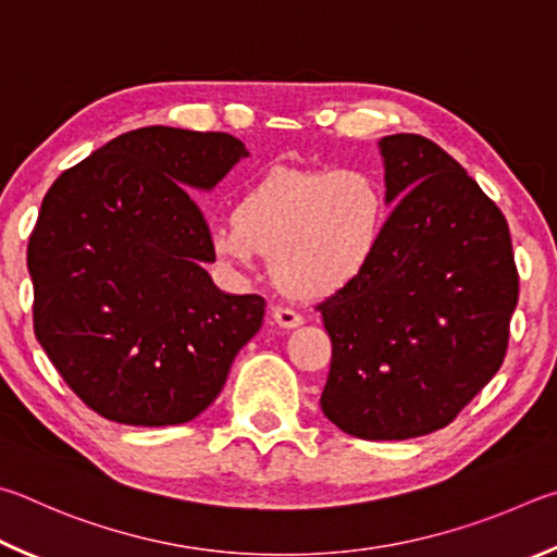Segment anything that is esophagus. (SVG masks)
Listing matches in <instances>:
<instances>
[{
	"label": "esophagus",
	"mask_w": 557,
	"mask_h": 557,
	"mask_svg": "<svg viewBox=\"0 0 557 557\" xmlns=\"http://www.w3.org/2000/svg\"><path fill=\"white\" fill-rule=\"evenodd\" d=\"M271 323L278 325V327H298L304 325V315L296 313L294 308H284V306H273L271 308Z\"/></svg>",
	"instance_id": "esophagus-1"
}]
</instances>
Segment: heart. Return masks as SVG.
<instances>
[{
    "instance_id": "heart-1",
    "label": "heart",
    "mask_w": 557,
    "mask_h": 557,
    "mask_svg": "<svg viewBox=\"0 0 557 557\" xmlns=\"http://www.w3.org/2000/svg\"><path fill=\"white\" fill-rule=\"evenodd\" d=\"M388 224L392 202L374 173L276 169L242 190L232 218L214 222L208 242L224 267L251 269L257 253H267L288 296L325 298L364 276Z\"/></svg>"
}]
</instances>
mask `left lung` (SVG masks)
I'll list each match as a JSON object with an SVG mask.
<instances>
[{"label": "left lung", "mask_w": 557, "mask_h": 557, "mask_svg": "<svg viewBox=\"0 0 557 557\" xmlns=\"http://www.w3.org/2000/svg\"><path fill=\"white\" fill-rule=\"evenodd\" d=\"M382 251L318 310L333 362L320 408L362 441H406L453 423L499 372L519 304L509 224L441 146L384 136Z\"/></svg>", "instance_id": "1"}]
</instances>
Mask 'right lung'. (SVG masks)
I'll use <instances>...</instances> for the list:
<instances>
[{
  "mask_svg": "<svg viewBox=\"0 0 557 557\" xmlns=\"http://www.w3.org/2000/svg\"><path fill=\"white\" fill-rule=\"evenodd\" d=\"M249 151L224 132L144 126L48 188L28 237L34 333L81 401L124 425L200 416L259 333L263 298L212 284V190Z\"/></svg>",
  "mask_w": 557,
  "mask_h": 557,
  "instance_id": "add662e5",
  "label": "right lung"
}]
</instances>
